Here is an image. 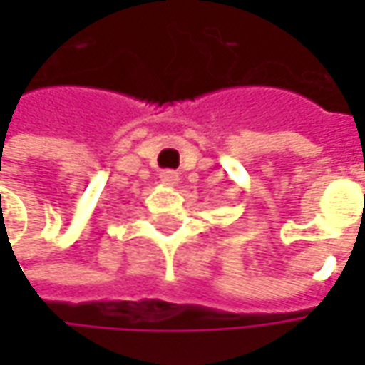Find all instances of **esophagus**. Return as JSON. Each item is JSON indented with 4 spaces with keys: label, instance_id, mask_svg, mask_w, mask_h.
<instances>
[{
    "label": "esophagus",
    "instance_id": "34e87169",
    "mask_svg": "<svg viewBox=\"0 0 365 365\" xmlns=\"http://www.w3.org/2000/svg\"><path fill=\"white\" fill-rule=\"evenodd\" d=\"M178 173L176 170H162L160 173V180L164 182V185H176L178 182Z\"/></svg>",
    "mask_w": 365,
    "mask_h": 365
}]
</instances>
